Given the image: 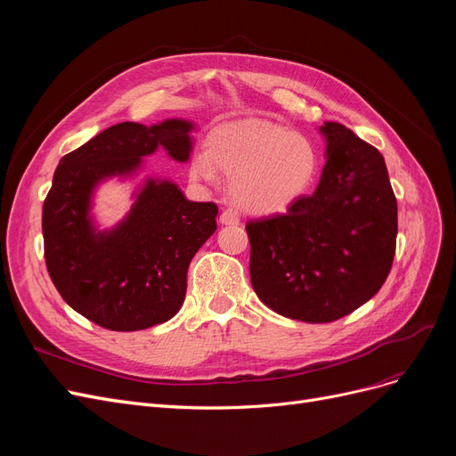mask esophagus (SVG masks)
Segmentation results:
<instances>
[{"label": "esophagus", "mask_w": 456, "mask_h": 456, "mask_svg": "<svg viewBox=\"0 0 456 456\" xmlns=\"http://www.w3.org/2000/svg\"><path fill=\"white\" fill-rule=\"evenodd\" d=\"M220 224L224 226H238L240 224V215L233 209H224L220 215Z\"/></svg>", "instance_id": "1"}]
</instances>
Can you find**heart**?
<instances>
[{"mask_svg":"<svg viewBox=\"0 0 456 456\" xmlns=\"http://www.w3.org/2000/svg\"><path fill=\"white\" fill-rule=\"evenodd\" d=\"M196 183L216 184L218 171L230 178V196L243 211L268 216L285 213L312 190L320 151L308 136L268 119H245L216 127L207 150L188 163Z\"/></svg>","mask_w":456,"mask_h":456,"instance_id":"heart-1","label":"heart"}]
</instances>
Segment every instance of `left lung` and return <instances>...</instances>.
<instances>
[{
	"mask_svg": "<svg viewBox=\"0 0 456 456\" xmlns=\"http://www.w3.org/2000/svg\"><path fill=\"white\" fill-rule=\"evenodd\" d=\"M325 167L312 196L247 223L251 283L280 315L329 323L379 293L392 268L397 201L380 151L325 121Z\"/></svg>",
	"mask_w": 456,
	"mask_h": 456,
	"instance_id": "1",
	"label": "left lung"
}]
</instances>
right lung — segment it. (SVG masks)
<instances>
[{
	"mask_svg": "<svg viewBox=\"0 0 456 456\" xmlns=\"http://www.w3.org/2000/svg\"><path fill=\"white\" fill-rule=\"evenodd\" d=\"M194 123L123 121L66 154L44 203L45 265L66 305L110 330L169 322L186 297V273L216 230L218 207L190 201L173 181L148 176L129 213L112 228L93 215L94 191L110 178L127 181L158 148L178 163L191 154Z\"/></svg>",
	"mask_w": 456,
	"mask_h": 456,
	"instance_id": "obj_1",
	"label": "right lung"
}]
</instances>
